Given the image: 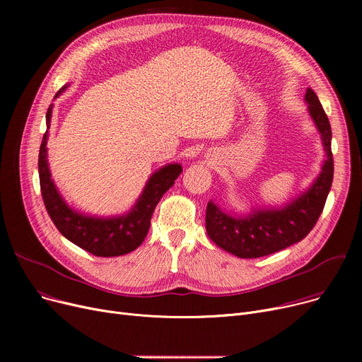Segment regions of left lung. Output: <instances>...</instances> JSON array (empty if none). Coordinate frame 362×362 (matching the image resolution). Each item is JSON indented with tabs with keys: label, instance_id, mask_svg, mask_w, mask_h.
<instances>
[{
	"label": "left lung",
	"instance_id": "obj_1",
	"mask_svg": "<svg viewBox=\"0 0 362 362\" xmlns=\"http://www.w3.org/2000/svg\"><path fill=\"white\" fill-rule=\"evenodd\" d=\"M305 101L310 104V114L326 151L320 176L307 192L280 210H261L246 217H235L208 202L205 229L210 239L224 251L239 258H259L288 248L314 229L330 192L334 167L330 122L313 89H307Z\"/></svg>",
	"mask_w": 362,
	"mask_h": 362
}]
</instances>
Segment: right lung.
<instances>
[{
  "label": "right lung",
  "instance_id": "right-lung-1",
  "mask_svg": "<svg viewBox=\"0 0 362 362\" xmlns=\"http://www.w3.org/2000/svg\"><path fill=\"white\" fill-rule=\"evenodd\" d=\"M62 88L55 97L64 90ZM51 107L47 111V132L40 148V185L47 211L60 233L79 248L97 257H119L132 252L144 242L151 217L161 197L173 186L182 173V165L168 164L151 176L144 192L127 216L114 218L88 217L73 211L57 192L47 163V138L51 120Z\"/></svg>",
  "mask_w": 362,
  "mask_h": 362
}]
</instances>
